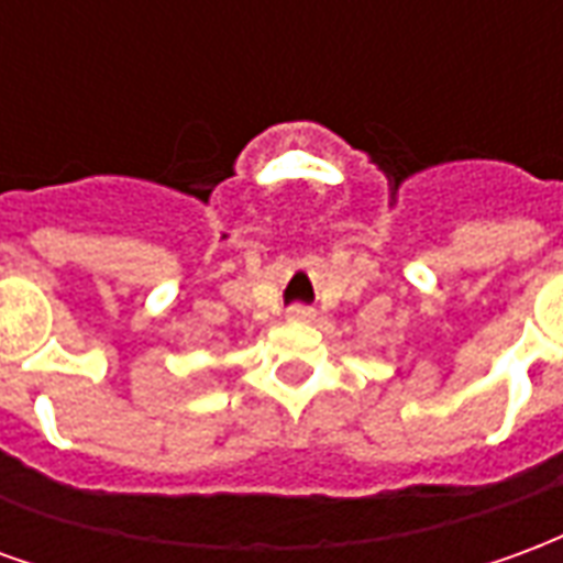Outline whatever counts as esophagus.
<instances>
[{"label":"esophagus","instance_id":"1","mask_svg":"<svg viewBox=\"0 0 563 563\" xmlns=\"http://www.w3.org/2000/svg\"><path fill=\"white\" fill-rule=\"evenodd\" d=\"M313 317H317V310L305 305H292L286 310V319H292V322H310Z\"/></svg>","mask_w":563,"mask_h":563}]
</instances>
